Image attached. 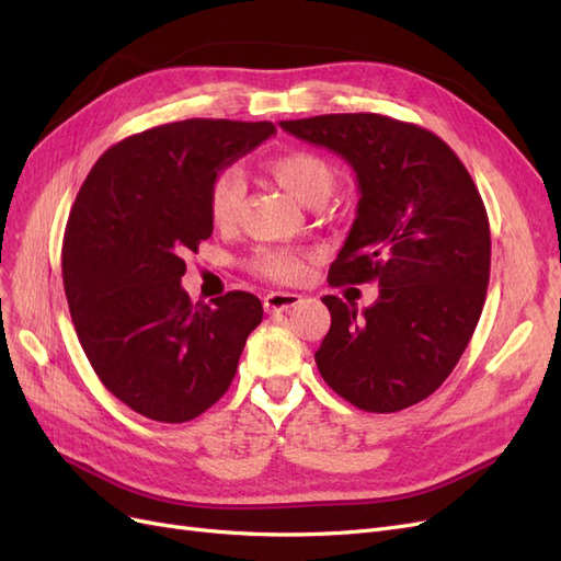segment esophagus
Instances as JSON below:
<instances>
[{
  "label": "esophagus",
  "instance_id": "1",
  "mask_svg": "<svg viewBox=\"0 0 561 561\" xmlns=\"http://www.w3.org/2000/svg\"><path fill=\"white\" fill-rule=\"evenodd\" d=\"M301 301L299 295L295 293H271L264 297V309L266 313H287L290 309H295L297 304Z\"/></svg>",
  "mask_w": 561,
  "mask_h": 561
}]
</instances>
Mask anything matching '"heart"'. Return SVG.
<instances>
[{"label":"heart","mask_w":561,"mask_h":561,"mask_svg":"<svg viewBox=\"0 0 561 561\" xmlns=\"http://www.w3.org/2000/svg\"><path fill=\"white\" fill-rule=\"evenodd\" d=\"M266 173L301 206H320L334 190L332 165L313 151H285L266 161ZM245 186L236 171L215 175L208 190V213L215 227H233L243 210ZM254 274L278 283H297L307 274L304 254L287 248H264L252 257Z\"/></svg>","instance_id":"1"}]
</instances>
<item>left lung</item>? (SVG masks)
<instances>
[{
  "label": "left lung",
  "instance_id": "8db88e82",
  "mask_svg": "<svg viewBox=\"0 0 561 561\" xmlns=\"http://www.w3.org/2000/svg\"><path fill=\"white\" fill-rule=\"evenodd\" d=\"M280 128L328 147L358 178V210L328 283H379L358 309L328 295L316 365L334 393L390 414L443 386L478 328L491 239L482 196L435 133L381 114H322Z\"/></svg>",
  "mask_w": 561,
  "mask_h": 561
}]
</instances>
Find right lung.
Listing matches in <instances>:
<instances>
[{
    "label": "right lung",
    "instance_id": "obj_1",
    "mask_svg": "<svg viewBox=\"0 0 561 561\" xmlns=\"http://www.w3.org/2000/svg\"><path fill=\"white\" fill-rule=\"evenodd\" d=\"M276 133L268 122L186 118L110 147L81 184L62 283L83 353L133 412L192 421L227 393L262 301L233 290L192 304L184 257L210 239L215 175Z\"/></svg>",
    "mask_w": 561,
    "mask_h": 561
}]
</instances>
